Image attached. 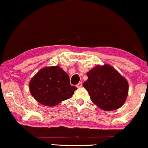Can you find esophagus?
I'll list each match as a JSON object with an SVG mask.
<instances>
[{
    "label": "esophagus",
    "instance_id": "esophagus-1",
    "mask_svg": "<svg viewBox=\"0 0 148 148\" xmlns=\"http://www.w3.org/2000/svg\"><path fill=\"white\" fill-rule=\"evenodd\" d=\"M76 87L77 88H79V87H82V82H79V83L76 85Z\"/></svg>",
    "mask_w": 148,
    "mask_h": 148
}]
</instances>
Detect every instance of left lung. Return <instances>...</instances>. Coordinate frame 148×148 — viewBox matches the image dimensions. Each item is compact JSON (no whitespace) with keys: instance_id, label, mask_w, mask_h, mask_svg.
I'll return each instance as SVG.
<instances>
[{"instance_id":"1","label":"left lung","mask_w":148,"mask_h":148,"mask_svg":"<svg viewBox=\"0 0 148 148\" xmlns=\"http://www.w3.org/2000/svg\"><path fill=\"white\" fill-rule=\"evenodd\" d=\"M87 76L84 87L95 105L105 111H112L124 104L128 96V82L113 66L97 64Z\"/></svg>"}]
</instances>
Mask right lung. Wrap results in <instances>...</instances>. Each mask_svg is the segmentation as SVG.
Listing matches in <instances>:
<instances>
[{
    "mask_svg": "<svg viewBox=\"0 0 148 148\" xmlns=\"http://www.w3.org/2000/svg\"><path fill=\"white\" fill-rule=\"evenodd\" d=\"M76 89L70 84L69 76L59 66L44 67L29 82L32 96L47 106H55L70 99Z\"/></svg>",
    "mask_w": 148,
    "mask_h": 148,
    "instance_id": "add662e5",
    "label": "right lung"
}]
</instances>
